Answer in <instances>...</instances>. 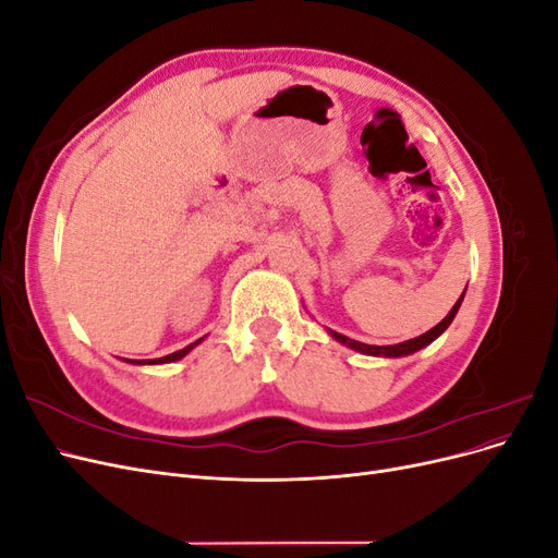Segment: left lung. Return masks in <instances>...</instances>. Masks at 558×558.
Returning <instances> with one entry per match:
<instances>
[{
	"label": "left lung",
	"instance_id": "left-lung-1",
	"mask_svg": "<svg viewBox=\"0 0 558 558\" xmlns=\"http://www.w3.org/2000/svg\"><path fill=\"white\" fill-rule=\"evenodd\" d=\"M468 289V286H465ZM463 298H465V291L461 293V298L456 300V305L449 310V314L440 320V324H437L435 328H430L428 332H424V335H418V337H412V340H408V342H400V344H388V347H377V344H363V342H359V340H351V337H347V335H342V332H335V330H330V328H326L328 332H330V337L332 340H337L340 344H344V347H349V349H353V351H359V353H365V356H379V359H402V356H410V353H414V351H418V349H424V347H428L430 342H435L437 337H440L449 326H451V320H453V316L459 314V310H461V302H463Z\"/></svg>",
	"mask_w": 558,
	"mask_h": 558
}]
</instances>
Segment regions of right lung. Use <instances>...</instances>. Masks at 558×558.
I'll return each mask as SVG.
<instances>
[{
	"mask_svg": "<svg viewBox=\"0 0 558 558\" xmlns=\"http://www.w3.org/2000/svg\"><path fill=\"white\" fill-rule=\"evenodd\" d=\"M207 337V335H205ZM205 337H199V340H195L193 344H189V347H183V349H179V351H174V353H170V356H162V359H150V361H132V359H123L125 363H130V365H162V363H174V361H181L185 353H191L202 340H205Z\"/></svg>",
	"mask_w": 558,
	"mask_h": 558,
	"instance_id": "obj_1",
	"label": "right lung"
}]
</instances>
